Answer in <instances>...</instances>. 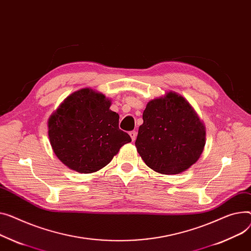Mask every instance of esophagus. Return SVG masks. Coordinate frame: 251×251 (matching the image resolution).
Wrapping results in <instances>:
<instances>
[{
    "instance_id": "obj_1",
    "label": "esophagus",
    "mask_w": 251,
    "mask_h": 251,
    "mask_svg": "<svg viewBox=\"0 0 251 251\" xmlns=\"http://www.w3.org/2000/svg\"><path fill=\"white\" fill-rule=\"evenodd\" d=\"M129 135L131 136V139H132V141H135V139H136V135H137V133H136V131H130L129 132Z\"/></svg>"
}]
</instances>
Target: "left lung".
<instances>
[{"mask_svg":"<svg viewBox=\"0 0 251 251\" xmlns=\"http://www.w3.org/2000/svg\"><path fill=\"white\" fill-rule=\"evenodd\" d=\"M135 146L147 166L162 175H178L198 161L206 128L187 100L175 92L149 101Z\"/></svg>","mask_w":251,"mask_h":251,"instance_id":"left-lung-1","label":"left lung"}]
</instances>
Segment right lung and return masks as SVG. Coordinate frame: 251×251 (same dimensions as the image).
Returning a JSON list of instances; mask_svg holds the SVG:
<instances>
[{
	"mask_svg": "<svg viewBox=\"0 0 251 251\" xmlns=\"http://www.w3.org/2000/svg\"><path fill=\"white\" fill-rule=\"evenodd\" d=\"M111 100L90 88L71 94L48 119L53 152L68 168L92 174L106 166L131 142L119 129V115L110 110Z\"/></svg>",
	"mask_w": 251,
	"mask_h": 251,
	"instance_id": "right-lung-1",
	"label": "right lung"
}]
</instances>
